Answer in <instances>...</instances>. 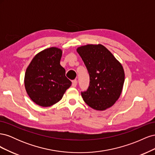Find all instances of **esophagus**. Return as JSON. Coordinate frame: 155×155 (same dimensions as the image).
<instances>
[{"mask_svg":"<svg viewBox=\"0 0 155 155\" xmlns=\"http://www.w3.org/2000/svg\"><path fill=\"white\" fill-rule=\"evenodd\" d=\"M77 84H78V81H77V80H74V81H72V87H76L77 86Z\"/></svg>","mask_w":155,"mask_h":155,"instance_id":"obj_1","label":"esophagus"}]
</instances>
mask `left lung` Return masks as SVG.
I'll list each match as a JSON object with an SVG mask.
<instances>
[{"label": "left lung", "mask_w": 155, "mask_h": 155, "mask_svg": "<svg viewBox=\"0 0 155 155\" xmlns=\"http://www.w3.org/2000/svg\"><path fill=\"white\" fill-rule=\"evenodd\" d=\"M87 68L90 85L81 92L86 104L97 110H105L119 99L125 81L121 64L104 45H87L77 48Z\"/></svg>", "instance_id": "obj_1"}]
</instances>
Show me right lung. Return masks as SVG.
<instances>
[{
    "mask_svg": "<svg viewBox=\"0 0 155 155\" xmlns=\"http://www.w3.org/2000/svg\"><path fill=\"white\" fill-rule=\"evenodd\" d=\"M62 53L58 48H46L36 54L26 68L25 88L37 105L47 107L55 104L71 86L60 64Z\"/></svg>",
    "mask_w": 155,
    "mask_h": 155,
    "instance_id": "1",
    "label": "right lung"
}]
</instances>
